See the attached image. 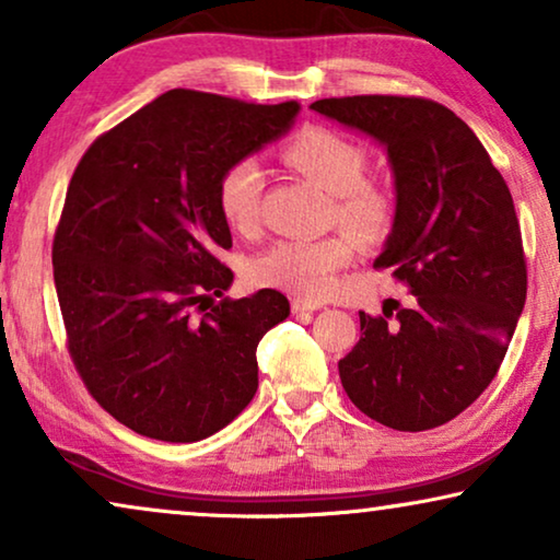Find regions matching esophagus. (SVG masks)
Listing matches in <instances>:
<instances>
[{"instance_id":"obj_1","label":"esophagus","mask_w":560,"mask_h":560,"mask_svg":"<svg viewBox=\"0 0 560 560\" xmlns=\"http://www.w3.org/2000/svg\"><path fill=\"white\" fill-rule=\"evenodd\" d=\"M290 308H293L295 316H311L313 311L324 308V305L313 303V301H305V298H293V303H290Z\"/></svg>"}]
</instances>
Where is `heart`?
Masks as SVG:
<instances>
[{"mask_svg": "<svg viewBox=\"0 0 560 560\" xmlns=\"http://www.w3.org/2000/svg\"><path fill=\"white\" fill-rule=\"evenodd\" d=\"M280 158L331 194V217L359 240L372 242L389 232L395 221V196L380 180L366 178V150L341 132L305 127L280 148ZM265 178L255 160L226 165L217 183L221 217L234 232L255 234L262 217ZM354 240L343 232L311 240H280L257 255L249 275L257 285L320 298L334 285V275L349 265Z\"/></svg>", "mask_w": 560, "mask_h": 560, "instance_id": "1", "label": "heart"}]
</instances>
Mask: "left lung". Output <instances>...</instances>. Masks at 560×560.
Here are the masks:
<instances>
[{
    "mask_svg": "<svg viewBox=\"0 0 560 560\" xmlns=\"http://www.w3.org/2000/svg\"><path fill=\"white\" fill-rule=\"evenodd\" d=\"M313 112L385 144L395 224L377 270L410 290L397 316L359 313L339 362L349 400L395 431H431L489 387L527 293L510 188L469 125L423 96L320 98Z\"/></svg>",
    "mask_w": 560,
    "mask_h": 560,
    "instance_id": "obj_1",
    "label": "left lung"
}]
</instances>
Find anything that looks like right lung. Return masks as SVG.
Wrapping results in <instances>:
<instances>
[{
    "label": "right lung",
    "mask_w": 560,
    "mask_h": 560,
    "mask_svg": "<svg viewBox=\"0 0 560 560\" xmlns=\"http://www.w3.org/2000/svg\"><path fill=\"white\" fill-rule=\"evenodd\" d=\"M301 104L173 89L98 135L52 236L66 347L91 397L129 431L194 443L257 393V343L288 318L278 290L215 298L234 272L217 203L226 165L288 132Z\"/></svg>",
    "instance_id": "1"
}]
</instances>
